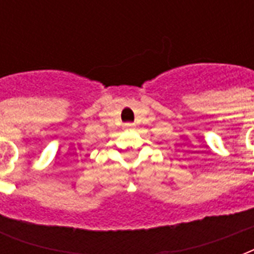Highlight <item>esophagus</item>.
<instances>
[{"mask_svg": "<svg viewBox=\"0 0 254 254\" xmlns=\"http://www.w3.org/2000/svg\"><path fill=\"white\" fill-rule=\"evenodd\" d=\"M134 124L133 123H127V124H124V127H125V129H134Z\"/></svg>", "mask_w": 254, "mask_h": 254, "instance_id": "obj_1", "label": "esophagus"}]
</instances>
